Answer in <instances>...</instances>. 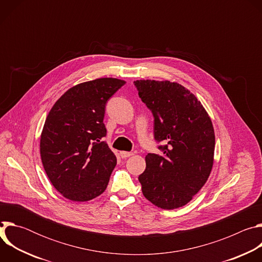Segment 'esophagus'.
Instances as JSON below:
<instances>
[{
	"label": "esophagus",
	"instance_id": "1",
	"mask_svg": "<svg viewBox=\"0 0 262 262\" xmlns=\"http://www.w3.org/2000/svg\"><path fill=\"white\" fill-rule=\"evenodd\" d=\"M133 155H134L133 152H127V151H121V152H120V156H121V158H122V159L129 158V157H132Z\"/></svg>",
	"mask_w": 262,
	"mask_h": 262
}]
</instances>
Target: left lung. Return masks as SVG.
<instances>
[{"mask_svg": "<svg viewBox=\"0 0 262 262\" xmlns=\"http://www.w3.org/2000/svg\"><path fill=\"white\" fill-rule=\"evenodd\" d=\"M154 115V134L162 155L148 154L139 176L146 199L163 209L185 205L201 190L213 164L214 132L201 102L169 81L134 82Z\"/></svg>", "mask_w": 262, "mask_h": 262, "instance_id": "obj_1", "label": "left lung"}]
</instances>
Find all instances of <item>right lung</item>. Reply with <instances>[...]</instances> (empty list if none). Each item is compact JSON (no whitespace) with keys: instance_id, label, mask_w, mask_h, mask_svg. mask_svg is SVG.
Returning a JSON list of instances; mask_svg holds the SVG:
<instances>
[{"instance_id":"right-lung-1","label":"right lung","mask_w":262,"mask_h":262,"mask_svg":"<svg viewBox=\"0 0 262 262\" xmlns=\"http://www.w3.org/2000/svg\"><path fill=\"white\" fill-rule=\"evenodd\" d=\"M124 81L102 78L67 90L47 117L40 138L43 168L55 189L71 201L104 192L117 159L107 144L105 104Z\"/></svg>"}]
</instances>
